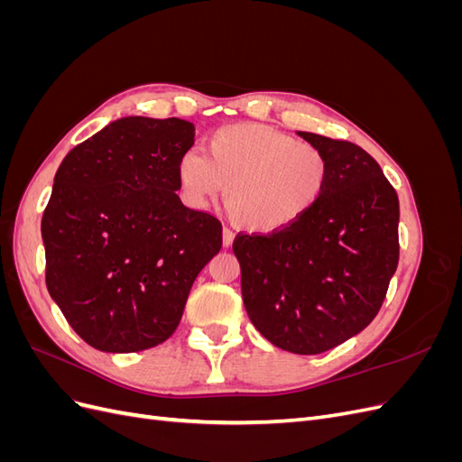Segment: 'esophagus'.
<instances>
[{
  "instance_id": "34e87169",
  "label": "esophagus",
  "mask_w": 462,
  "mask_h": 462,
  "mask_svg": "<svg viewBox=\"0 0 462 462\" xmlns=\"http://www.w3.org/2000/svg\"><path fill=\"white\" fill-rule=\"evenodd\" d=\"M233 239H235V233L229 227L223 229V246H231Z\"/></svg>"
}]
</instances>
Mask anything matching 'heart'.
<instances>
[{
	"label": "heart",
	"instance_id": "1",
	"mask_svg": "<svg viewBox=\"0 0 462 462\" xmlns=\"http://www.w3.org/2000/svg\"><path fill=\"white\" fill-rule=\"evenodd\" d=\"M180 192L204 208L226 189L236 226L272 235L295 226L326 197L331 162L319 146L258 123H235L206 138L202 156L177 163Z\"/></svg>",
	"mask_w": 462,
	"mask_h": 462
}]
</instances>
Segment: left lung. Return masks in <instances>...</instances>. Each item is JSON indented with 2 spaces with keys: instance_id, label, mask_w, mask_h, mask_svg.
I'll list each match as a JSON object with an SVG mask.
<instances>
[{
  "instance_id": "obj_1",
  "label": "left lung",
  "mask_w": 462,
  "mask_h": 462,
  "mask_svg": "<svg viewBox=\"0 0 462 462\" xmlns=\"http://www.w3.org/2000/svg\"><path fill=\"white\" fill-rule=\"evenodd\" d=\"M299 134L329 156L326 197L283 231L239 233L233 253L254 328L283 351L319 355L380 312L399 263V197L366 150Z\"/></svg>"
}]
</instances>
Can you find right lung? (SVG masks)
Here are the masks:
<instances>
[{"label":"right lung","instance_id":"1","mask_svg":"<svg viewBox=\"0 0 462 462\" xmlns=\"http://www.w3.org/2000/svg\"><path fill=\"white\" fill-rule=\"evenodd\" d=\"M194 125L123 117L77 144L42 216L46 285L79 337L104 353L170 339L221 221L180 202L177 163Z\"/></svg>","mask_w":462,"mask_h":462}]
</instances>
